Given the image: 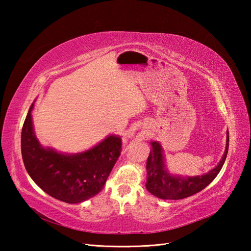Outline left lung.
Wrapping results in <instances>:
<instances>
[{
    "mask_svg": "<svg viewBox=\"0 0 251 251\" xmlns=\"http://www.w3.org/2000/svg\"><path fill=\"white\" fill-rule=\"evenodd\" d=\"M152 150L147 161L148 191L162 200H182L204 190L214 180L226 162L228 150V131L226 147L220 163L209 173L197 177L181 178L169 175L165 168L162 148L157 142H151Z\"/></svg>",
    "mask_w": 251,
    "mask_h": 251,
    "instance_id": "left-lung-1",
    "label": "left lung"
}]
</instances>
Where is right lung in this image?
<instances>
[{"label": "right lung", "instance_id": "1", "mask_svg": "<svg viewBox=\"0 0 251 251\" xmlns=\"http://www.w3.org/2000/svg\"><path fill=\"white\" fill-rule=\"evenodd\" d=\"M31 110L21 131V154L26 172L47 194L76 204L103 189L122 151L120 137L109 136L90 150L67 155L42 147L33 131Z\"/></svg>", "mask_w": 251, "mask_h": 251}]
</instances>
